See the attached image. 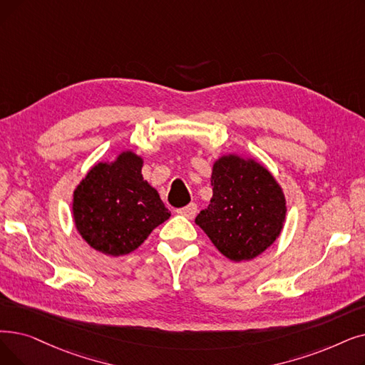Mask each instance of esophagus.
Instances as JSON below:
<instances>
[{"mask_svg": "<svg viewBox=\"0 0 365 365\" xmlns=\"http://www.w3.org/2000/svg\"><path fill=\"white\" fill-rule=\"evenodd\" d=\"M197 210H198L197 204H195V202H191V204H187L186 207L179 209L178 213L182 215V216H185V217H187V219H194V216L197 215Z\"/></svg>", "mask_w": 365, "mask_h": 365, "instance_id": "obj_1", "label": "esophagus"}]
</instances>
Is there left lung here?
I'll return each instance as SVG.
<instances>
[{
    "mask_svg": "<svg viewBox=\"0 0 365 365\" xmlns=\"http://www.w3.org/2000/svg\"><path fill=\"white\" fill-rule=\"evenodd\" d=\"M213 197L195 224L231 261L258 257L277 239L287 215L280 186L267 168L239 156L213 165Z\"/></svg>",
    "mask_w": 365,
    "mask_h": 365,
    "instance_id": "8db88e82",
    "label": "left lung"
}]
</instances>
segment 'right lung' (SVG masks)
<instances>
[{"label": "right lung", "mask_w": 365, "mask_h": 365, "mask_svg": "<svg viewBox=\"0 0 365 365\" xmlns=\"http://www.w3.org/2000/svg\"><path fill=\"white\" fill-rule=\"evenodd\" d=\"M141 165V158L125 152L113 164L95 165L74 191L76 228L95 250L126 255L170 217Z\"/></svg>", "instance_id": "right-lung-1"}]
</instances>
